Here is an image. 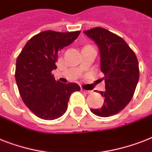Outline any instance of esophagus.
Returning <instances> with one entry per match:
<instances>
[{
  "label": "esophagus",
  "instance_id": "esophagus-1",
  "mask_svg": "<svg viewBox=\"0 0 152 152\" xmlns=\"http://www.w3.org/2000/svg\"><path fill=\"white\" fill-rule=\"evenodd\" d=\"M81 91H83V92L86 93V94H91V93L92 92L91 91H88V90H84V89H81Z\"/></svg>",
  "mask_w": 152,
  "mask_h": 152
}]
</instances>
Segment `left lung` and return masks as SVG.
I'll use <instances>...</instances> for the list:
<instances>
[{"label": "left lung", "instance_id": "1", "mask_svg": "<svg viewBox=\"0 0 152 152\" xmlns=\"http://www.w3.org/2000/svg\"><path fill=\"white\" fill-rule=\"evenodd\" d=\"M95 42L100 53L101 71L104 74L106 91L101 108L91 109L94 114L107 118L122 110L132 99L139 80L137 56L121 37L102 27L83 31Z\"/></svg>", "mask_w": 152, "mask_h": 152}]
</instances>
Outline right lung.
Wrapping results in <instances>:
<instances>
[{
	"mask_svg": "<svg viewBox=\"0 0 152 152\" xmlns=\"http://www.w3.org/2000/svg\"><path fill=\"white\" fill-rule=\"evenodd\" d=\"M80 34V31H42L32 37L18 56L15 77L20 96L41 119L61 117L72 93L80 90L77 83H63L51 74L57 69L58 51L73 42Z\"/></svg>",
	"mask_w": 152,
	"mask_h": 152,
	"instance_id": "obj_1",
	"label": "right lung"
}]
</instances>
